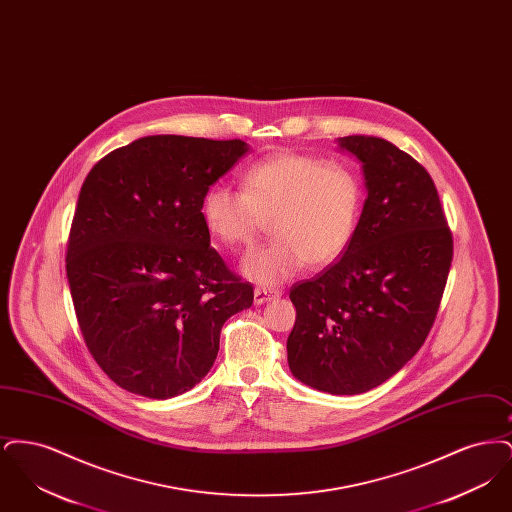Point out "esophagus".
<instances>
[{
	"label": "esophagus",
	"instance_id": "34e87169",
	"mask_svg": "<svg viewBox=\"0 0 512 512\" xmlns=\"http://www.w3.org/2000/svg\"><path fill=\"white\" fill-rule=\"evenodd\" d=\"M278 295H280L278 290H270V288H255V293H253L257 305H263V303H267V301L278 297Z\"/></svg>",
	"mask_w": 512,
	"mask_h": 512
}]
</instances>
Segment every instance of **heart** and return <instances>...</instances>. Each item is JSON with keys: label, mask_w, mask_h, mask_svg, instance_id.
Returning <instances> with one entry per match:
<instances>
[{"label": "heart", "mask_w": 512, "mask_h": 512, "mask_svg": "<svg viewBox=\"0 0 512 512\" xmlns=\"http://www.w3.org/2000/svg\"><path fill=\"white\" fill-rule=\"evenodd\" d=\"M363 207L361 172L301 151L270 153L245 169L242 190L213 184L201 197L209 236L228 249L251 247L268 220L274 240L242 263L263 286L282 284L303 265H334L355 240Z\"/></svg>", "instance_id": "b5f03b06"}]
</instances>
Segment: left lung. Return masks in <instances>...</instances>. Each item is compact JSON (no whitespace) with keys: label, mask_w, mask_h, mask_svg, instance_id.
<instances>
[{"label":"left lung","mask_w":512,"mask_h":512,"mask_svg":"<svg viewBox=\"0 0 512 512\" xmlns=\"http://www.w3.org/2000/svg\"><path fill=\"white\" fill-rule=\"evenodd\" d=\"M363 163L355 240L311 280L293 284L288 365L334 395L365 393L407 365L428 338L453 261V236L428 171L390 142L345 136Z\"/></svg>","instance_id":"left-lung-1"}]
</instances>
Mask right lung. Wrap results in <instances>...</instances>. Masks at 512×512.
I'll return each instance as SVG.
<instances>
[{
  "label": "right lung",
  "mask_w": 512,
  "mask_h": 512,
  "mask_svg": "<svg viewBox=\"0 0 512 512\" xmlns=\"http://www.w3.org/2000/svg\"><path fill=\"white\" fill-rule=\"evenodd\" d=\"M247 153L242 140L146 136L105 155L74 211L67 278L84 343L122 390H192L220 330L251 307L201 217V197Z\"/></svg>",
  "instance_id": "1"
}]
</instances>
